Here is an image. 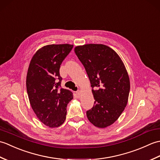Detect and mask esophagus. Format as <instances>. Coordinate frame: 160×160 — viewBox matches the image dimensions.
Wrapping results in <instances>:
<instances>
[{
  "label": "esophagus",
  "instance_id": "34e87169",
  "mask_svg": "<svg viewBox=\"0 0 160 160\" xmlns=\"http://www.w3.org/2000/svg\"><path fill=\"white\" fill-rule=\"evenodd\" d=\"M76 96H77L78 97H80V94H81V91H80V90H79V91H76Z\"/></svg>",
  "mask_w": 160,
  "mask_h": 160
}]
</instances>
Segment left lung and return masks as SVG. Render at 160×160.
<instances>
[{"mask_svg": "<svg viewBox=\"0 0 160 160\" xmlns=\"http://www.w3.org/2000/svg\"><path fill=\"white\" fill-rule=\"evenodd\" d=\"M74 52L89 78L94 105L87 117L95 127H109L127 106L130 91L128 72L118 54L102 44H86Z\"/></svg>", "mask_w": 160, "mask_h": 160, "instance_id": "left-lung-1", "label": "left lung"}]
</instances>
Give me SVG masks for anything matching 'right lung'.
<instances>
[{"instance_id":"1","label":"right lung","mask_w":160,"mask_h":160,"mask_svg":"<svg viewBox=\"0 0 160 160\" xmlns=\"http://www.w3.org/2000/svg\"><path fill=\"white\" fill-rule=\"evenodd\" d=\"M73 45H48L39 49L30 61L26 87L32 109L38 120L50 128L58 127L66 119L67 107L73 93L60 87V67Z\"/></svg>"}]
</instances>
